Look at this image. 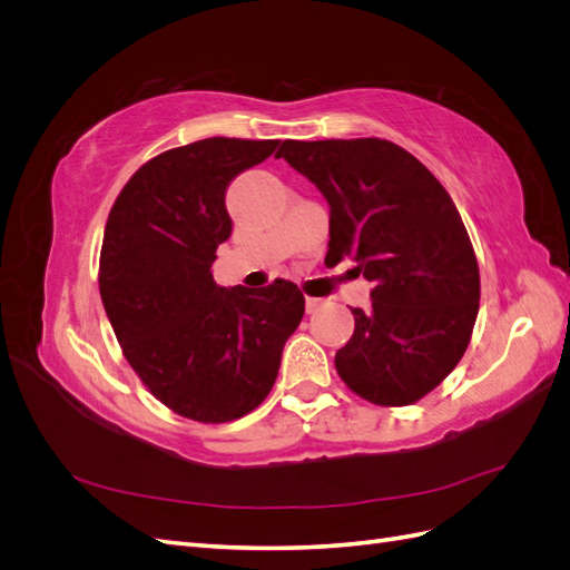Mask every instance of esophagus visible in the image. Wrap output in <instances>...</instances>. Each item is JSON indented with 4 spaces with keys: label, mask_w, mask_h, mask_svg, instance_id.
<instances>
[{
    "label": "esophagus",
    "mask_w": 570,
    "mask_h": 570,
    "mask_svg": "<svg viewBox=\"0 0 570 570\" xmlns=\"http://www.w3.org/2000/svg\"><path fill=\"white\" fill-rule=\"evenodd\" d=\"M321 306H323V299H316V297H306V314H314V312H318Z\"/></svg>",
    "instance_id": "1"
}]
</instances>
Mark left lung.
Masks as SVG:
<instances>
[{"instance_id": "1", "label": "left lung", "mask_w": 570, "mask_h": 570, "mask_svg": "<svg viewBox=\"0 0 570 570\" xmlns=\"http://www.w3.org/2000/svg\"><path fill=\"white\" fill-rule=\"evenodd\" d=\"M275 157L331 204L325 264L352 256L373 283L371 308H352L354 335L335 368L377 406L419 402L469 347L480 306L478 258L450 193L381 137L285 140Z\"/></svg>"}]
</instances>
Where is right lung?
Returning <instances> with one entry per match:
<instances>
[{"label":"right lung","mask_w":570,"mask_h":570,"mask_svg":"<svg viewBox=\"0 0 570 570\" xmlns=\"http://www.w3.org/2000/svg\"><path fill=\"white\" fill-rule=\"evenodd\" d=\"M281 140L209 137L161 151L116 197L99 295L132 371L178 416L228 423L262 404L304 316L289 281L218 287L216 249L233 220L226 187Z\"/></svg>","instance_id":"1"}]
</instances>
